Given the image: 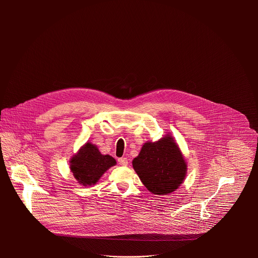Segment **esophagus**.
Here are the masks:
<instances>
[{"instance_id": "obj_1", "label": "esophagus", "mask_w": 258, "mask_h": 258, "mask_svg": "<svg viewBox=\"0 0 258 258\" xmlns=\"http://www.w3.org/2000/svg\"><path fill=\"white\" fill-rule=\"evenodd\" d=\"M118 163L121 166H127L128 165V159L127 158H119Z\"/></svg>"}]
</instances>
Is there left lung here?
Returning a JSON list of instances; mask_svg holds the SVG:
<instances>
[{
  "mask_svg": "<svg viewBox=\"0 0 258 258\" xmlns=\"http://www.w3.org/2000/svg\"><path fill=\"white\" fill-rule=\"evenodd\" d=\"M141 182L154 195H168L184 182L186 163L171 135L146 142L132 162Z\"/></svg>",
  "mask_w": 258,
  "mask_h": 258,
  "instance_id": "1",
  "label": "left lung"
}]
</instances>
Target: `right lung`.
<instances>
[{
  "instance_id": "1",
  "label": "right lung",
  "mask_w": 258,
  "mask_h": 258,
  "mask_svg": "<svg viewBox=\"0 0 258 258\" xmlns=\"http://www.w3.org/2000/svg\"><path fill=\"white\" fill-rule=\"evenodd\" d=\"M116 165L109 155H102L97 146L86 143L71 159V170L76 181L84 186L96 184L102 175Z\"/></svg>"
}]
</instances>
